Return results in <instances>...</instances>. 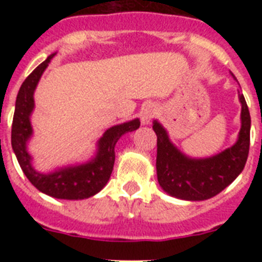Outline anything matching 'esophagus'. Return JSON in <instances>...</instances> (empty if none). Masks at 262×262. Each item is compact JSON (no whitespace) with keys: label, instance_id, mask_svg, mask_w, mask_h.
<instances>
[{"label":"esophagus","instance_id":"1","mask_svg":"<svg viewBox=\"0 0 262 262\" xmlns=\"http://www.w3.org/2000/svg\"><path fill=\"white\" fill-rule=\"evenodd\" d=\"M156 106L154 103H145L142 107V111H140V115H142V123L144 126L151 123V119L156 114Z\"/></svg>","mask_w":262,"mask_h":262}]
</instances>
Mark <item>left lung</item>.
I'll list each match as a JSON object with an SVG mask.
<instances>
[{
	"instance_id": "8db88e82",
	"label": "left lung",
	"mask_w": 262,
	"mask_h": 262,
	"mask_svg": "<svg viewBox=\"0 0 262 262\" xmlns=\"http://www.w3.org/2000/svg\"><path fill=\"white\" fill-rule=\"evenodd\" d=\"M242 103V127L232 147L206 159H193L182 154L169 139L166 129L154 120L157 135L156 170L160 186L169 195L185 201L210 200L224 190L243 172L249 152L251 115L245 98Z\"/></svg>"
}]
</instances>
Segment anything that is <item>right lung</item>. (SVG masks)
Returning a JSON list of instances; mask_svg holds the SVG:
<instances>
[{"label": "right lung", "mask_w": 262, "mask_h": 262, "mask_svg": "<svg viewBox=\"0 0 262 262\" xmlns=\"http://www.w3.org/2000/svg\"><path fill=\"white\" fill-rule=\"evenodd\" d=\"M55 55L56 52L36 67L23 81L18 92L11 126V147L23 173L39 191L57 200H85L96 195L107 184L115 161V144L124 134L138 129L140 120L135 118L106 129L102 138L97 142L96 155L86 163L62 166L50 173L38 172L32 166V157L27 151V143L32 136L30 118L35 107L34 93L38 82Z\"/></svg>", "instance_id": "add662e5"}]
</instances>
